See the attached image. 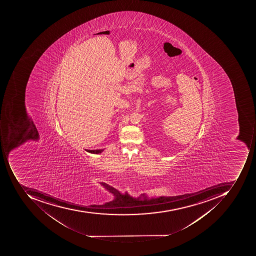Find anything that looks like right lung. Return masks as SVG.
<instances>
[{
  "mask_svg": "<svg viewBox=\"0 0 256 256\" xmlns=\"http://www.w3.org/2000/svg\"><path fill=\"white\" fill-rule=\"evenodd\" d=\"M104 149H96V150H87L88 152L89 153H92V154H100L102 152H104Z\"/></svg>",
  "mask_w": 256,
  "mask_h": 256,
  "instance_id": "right-lung-1",
  "label": "right lung"
}]
</instances>
